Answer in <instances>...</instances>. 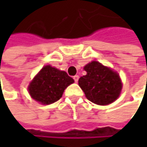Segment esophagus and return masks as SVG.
<instances>
[{
    "label": "esophagus",
    "instance_id": "esophagus-1",
    "mask_svg": "<svg viewBox=\"0 0 147 147\" xmlns=\"http://www.w3.org/2000/svg\"><path fill=\"white\" fill-rule=\"evenodd\" d=\"M73 79H74V81H75L76 82H78V79H79V76H77V75L74 76Z\"/></svg>",
    "mask_w": 147,
    "mask_h": 147
}]
</instances>
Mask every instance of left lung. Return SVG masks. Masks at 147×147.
Here are the masks:
<instances>
[{
    "label": "left lung",
    "instance_id": "8db88e82",
    "mask_svg": "<svg viewBox=\"0 0 147 147\" xmlns=\"http://www.w3.org/2000/svg\"><path fill=\"white\" fill-rule=\"evenodd\" d=\"M84 70L87 74L79 78L78 84L88 100L106 105L119 97L123 84L116 71L98 61L88 63Z\"/></svg>",
    "mask_w": 147,
    "mask_h": 147
}]
</instances>
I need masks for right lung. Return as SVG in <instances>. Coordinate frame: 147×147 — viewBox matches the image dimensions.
<instances>
[{"label":"right lung","mask_w":147,"mask_h":147,"mask_svg":"<svg viewBox=\"0 0 147 147\" xmlns=\"http://www.w3.org/2000/svg\"><path fill=\"white\" fill-rule=\"evenodd\" d=\"M73 82L65 71L46 65L30 82L28 90L31 98L37 102L50 105L59 100L65 89Z\"/></svg>","instance_id":"obj_1"}]
</instances>
